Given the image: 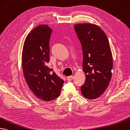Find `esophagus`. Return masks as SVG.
Returning a JSON list of instances; mask_svg holds the SVG:
<instances>
[{
    "label": "esophagus",
    "instance_id": "34e87169",
    "mask_svg": "<svg viewBox=\"0 0 130 130\" xmlns=\"http://www.w3.org/2000/svg\"><path fill=\"white\" fill-rule=\"evenodd\" d=\"M74 77V76H69V77H68V81H71L72 80H73Z\"/></svg>",
    "mask_w": 130,
    "mask_h": 130
}]
</instances>
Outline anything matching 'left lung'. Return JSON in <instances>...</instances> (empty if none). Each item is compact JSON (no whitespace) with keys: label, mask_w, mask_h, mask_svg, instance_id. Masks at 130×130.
<instances>
[{"label":"left lung","mask_w":130,"mask_h":130,"mask_svg":"<svg viewBox=\"0 0 130 130\" xmlns=\"http://www.w3.org/2000/svg\"><path fill=\"white\" fill-rule=\"evenodd\" d=\"M74 28L82 46L86 76L81 93L87 99L98 98L107 88L112 76L113 60L109 43L104 31L95 24L80 23Z\"/></svg>","instance_id":"8db88e82"}]
</instances>
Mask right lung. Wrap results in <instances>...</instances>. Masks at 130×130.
Masks as SVG:
<instances>
[{"instance_id":"right-lung-1","label":"right lung","mask_w":130,"mask_h":130,"mask_svg":"<svg viewBox=\"0 0 130 130\" xmlns=\"http://www.w3.org/2000/svg\"><path fill=\"white\" fill-rule=\"evenodd\" d=\"M52 29L40 25L28 34L22 51V67L26 82L37 98L50 101L58 98L64 81L47 67Z\"/></svg>"}]
</instances>
